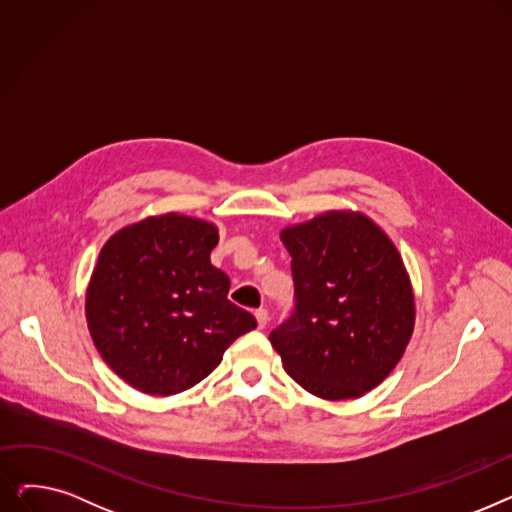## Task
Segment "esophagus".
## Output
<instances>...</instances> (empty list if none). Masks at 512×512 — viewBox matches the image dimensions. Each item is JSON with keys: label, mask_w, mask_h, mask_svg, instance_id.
Returning a JSON list of instances; mask_svg holds the SVG:
<instances>
[{"label": "esophagus", "mask_w": 512, "mask_h": 512, "mask_svg": "<svg viewBox=\"0 0 512 512\" xmlns=\"http://www.w3.org/2000/svg\"><path fill=\"white\" fill-rule=\"evenodd\" d=\"M255 319H257V326L263 330L267 326V321H270V313H267V309H257Z\"/></svg>", "instance_id": "obj_1"}]
</instances>
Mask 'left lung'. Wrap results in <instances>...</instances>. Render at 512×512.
<instances>
[{"instance_id": "obj_1", "label": "left lung", "mask_w": 512, "mask_h": 512, "mask_svg": "<svg viewBox=\"0 0 512 512\" xmlns=\"http://www.w3.org/2000/svg\"><path fill=\"white\" fill-rule=\"evenodd\" d=\"M294 311L272 334L290 378L326 400L382 384L413 336L415 294L388 234L359 211H326L280 232Z\"/></svg>"}]
</instances>
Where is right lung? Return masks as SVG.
Instances as JSON below:
<instances>
[{"instance_id":"obj_1","label":"right lung","mask_w":512,"mask_h":512,"mask_svg":"<svg viewBox=\"0 0 512 512\" xmlns=\"http://www.w3.org/2000/svg\"><path fill=\"white\" fill-rule=\"evenodd\" d=\"M218 228L180 213L151 215L105 242L85 313L103 361L139 392L170 396L220 365L257 328L228 301L230 280L211 265Z\"/></svg>"}]
</instances>
